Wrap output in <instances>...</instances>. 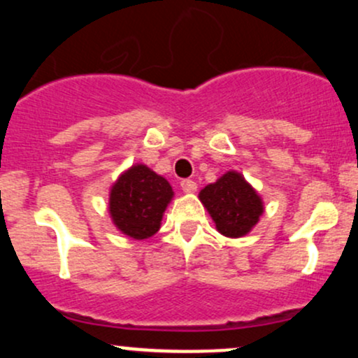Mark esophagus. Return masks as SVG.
Returning a JSON list of instances; mask_svg holds the SVG:
<instances>
[{"label":"esophagus","mask_w":358,"mask_h":358,"mask_svg":"<svg viewBox=\"0 0 358 358\" xmlns=\"http://www.w3.org/2000/svg\"><path fill=\"white\" fill-rule=\"evenodd\" d=\"M180 189H182L186 194H191V192H196L197 184L192 179H184V180H180Z\"/></svg>","instance_id":"1"}]
</instances>
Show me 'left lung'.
Wrapping results in <instances>:
<instances>
[{
    "label": "left lung",
    "instance_id": "1",
    "mask_svg": "<svg viewBox=\"0 0 358 358\" xmlns=\"http://www.w3.org/2000/svg\"><path fill=\"white\" fill-rule=\"evenodd\" d=\"M199 201L226 238L246 236L264 211L262 196L236 171H228L216 182L201 189Z\"/></svg>",
    "mask_w": 358,
    "mask_h": 358
}]
</instances>
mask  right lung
I'll return each mask as SVG.
<instances>
[{"label":"right lung","mask_w":358,"mask_h":358,"mask_svg":"<svg viewBox=\"0 0 358 358\" xmlns=\"http://www.w3.org/2000/svg\"><path fill=\"white\" fill-rule=\"evenodd\" d=\"M172 197L174 191L166 178L145 164H136L112 184L108 213L122 234L141 241L157 233Z\"/></svg>","instance_id":"right-lung-1"}]
</instances>
